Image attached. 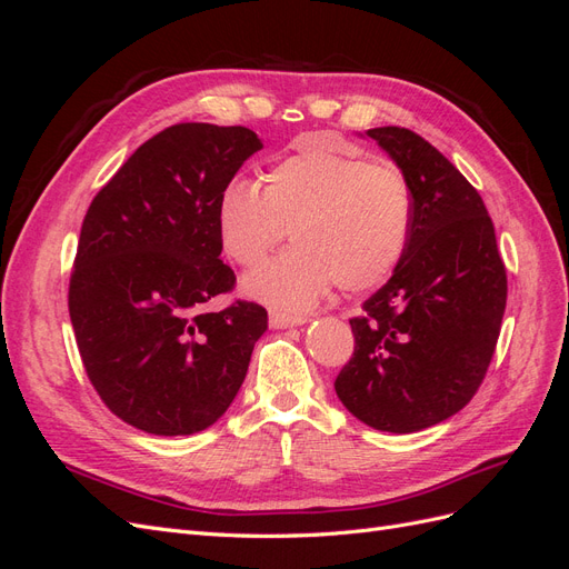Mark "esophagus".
Segmentation results:
<instances>
[{"mask_svg": "<svg viewBox=\"0 0 569 569\" xmlns=\"http://www.w3.org/2000/svg\"><path fill=\"white\" fill-rule=\"evenodd\" d=\"M306 322V316H291L284 311H270V327L274 330H287V327H295Z\"/></svg>", "mask_w": 569, "mask_h": 569, "instance_id": "34e87169", "label": "esophagus"}]
</instances>
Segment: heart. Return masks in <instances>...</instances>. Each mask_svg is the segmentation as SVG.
<instances>
[{"label": "heart", "mask_w": 569, "mask_h": 569, "mask_svg": "<svg viewBox=\"0 0 569 569\" xmlns=\"http://www.w3.org/2000/svg\"><path fill=\"white\" fill-rule=\"evenodd\" d=\"M263 187L232 178L216 199L218 242L242 268L261 266L287 228L295 247L244 278V291L280 311H303L339 282L368 291L408 249L416 197L401 166L368 161L327 137H306L274 161Z\"/></svg>", "instance_id": "obj_1"}]
</instances>
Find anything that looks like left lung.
I'll use <instances>...</instances> for the list:
<instances>
[{"label": "left lung", "instance_id": "1", "mask_svg": "<svg viewBox=\"0 0 569 569\" xmlns=\"http://www.w3.org/2000/svg\"><path fill=\"white\" fill-rule=\"evenodd\" d=\"M368 137L416 197L408 249L351 318L353 356L335 380L349 412L382 432H420L472 401L496 351L508 278L487 206L460 170L408 128Z\"/></svg>", "mask_w": 569, "mask_h": 569}]
</instances>
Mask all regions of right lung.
<instances>
[{
	"label": "right lung",
	"mask_w": 569,
	"mask_h": 569,
	"mask_svg": "<svg viewBox=\"0 0 569 569\" xmlns=\"http://www.w3.org/2000/svg\"><path fill=\"white\" fill-rule=\"evenodd\" d=\"M242 126L178 123L99 189L82 220L68 313L84 372L116 418L157 437L194 435L242 387L268 311L234 299L216 199L261 149Z\"/></svg>",
	"instance_id": "1"
}]
</instances>
